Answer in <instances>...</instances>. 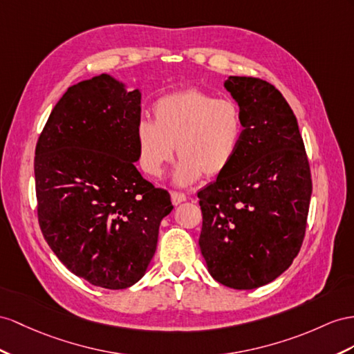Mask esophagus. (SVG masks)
I'll use <instances>...</instances> for the list:
<instances>
[{"label":"esophagus","mask_w":354,"mask_h":354,"mask_svg":"<svg viewBox=\"0 0 354 354\" xmlns=\"http://www.w3.org/2000/svg\"><path fill=\"white\" fill-rule=\"evenodd\" d=\"M170 197H171V203H174L175 206L187 201V196L184 193H179V192H171Z\"/></svg>","instance_id":"esophagus-1"}]
</instances>
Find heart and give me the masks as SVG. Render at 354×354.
I'll use <instances>...</instances> for the list:
<instances>
[{"instance_id":"b5f03b06","label":"heart","mask_w":354,"mask_h":354,"mask_svg":"<svg viewBox=\"0 0 354 354\" xmlns=\"http://www.w3.org/2000/svg\"><path fill=\"white\" fill-rule=\"evenodd\" d=\"M152 113L153 121L140 120L136 125L139 166L148 176L160 178L176 147L180 160L175 183L179 185L193 184L203 174L215 176L227 170L245 134L236 102L196 88L160 97Z\"/></svg>"}]
</instances>
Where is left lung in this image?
<instances>
[{
    "label": "left lung",
    "instance_id": "left-lung-1",
    "mask_svg": "<svg viewBox=\"0 0 354 354\" xmlns=\"http://www.w3.org/2000/svg\"><path fill=\"white\" fill-rule=\"evenodd\" d=\"M245 134L236 158L197 193L198 245L215 281L236 290L269 284L302 247L313 184L297 120L266 80L229 76Z\"/></svg>",
    "mask_w": 354,
    "mask_h": 354
}]
</instances>
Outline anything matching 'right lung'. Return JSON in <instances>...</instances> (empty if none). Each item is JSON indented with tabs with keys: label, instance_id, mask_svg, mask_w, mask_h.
<instances>
[{
	"label": "right lung",
	"instance_id": "obj_1",
	"mask_svg": "<svg viewBox=\"0 0 354 354\" xmlns=\"http://www.w3.org/2000/svg\"><path fill=\"white\" fill-rule=\"evenodd\" d=\"M140 97L106 73L82 80L53 107L35 147L44 239L71 274L111 290L145 275L174 209L134 166Z\"/></svg>",
	"mask_w": 354,
	"mask_h": 354
}]
</instances>
